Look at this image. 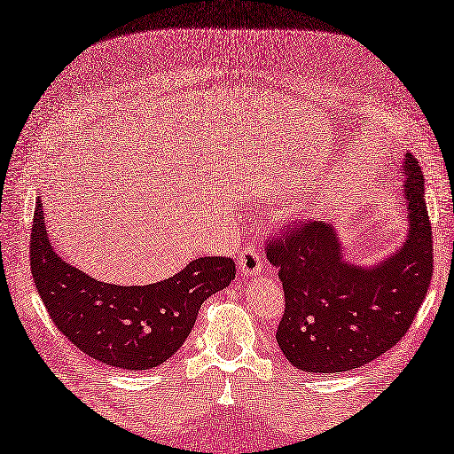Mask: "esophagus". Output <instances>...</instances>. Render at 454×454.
<instances>
[{"mask_svg":"<svg viewBox=\"0 0 454 454\" xmlns=\"http://www.w3.org/2000/svg\"><path fill=\"white\" fill-rule=\"evenodd\" d=\"M237 267H239V273L243 277H257L263 271V257L253 245H247L239 259H237Z\"/></svg>","mask_w":454,"mask_h":454,"instance_id":"34e87169","label":"esophagus"}]
</instances>
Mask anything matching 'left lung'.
Segmentation results:
<instances>
[{"label":"left lung","mask_w":454,"mask_h":454,"mask_svg":"<svg viewBox=\"0 0 454 454\" xmlns=\"http://www.w3.org/2000/svg\"><path fill=\"white\" fill-rule=\"evenodd\" d=\"M401 173L407 235L377 263L348 259L331 221L301 223L267 245L285 291L277 345L297 369L343 372L379 359L404 337L423 305L433 277L425 177L411 153Z\"/></svg>","instance_id":"left-lung-1"}]
</instances>
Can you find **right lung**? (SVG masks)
I'll use <instances>...</instances> for the list:
<instances>
[{"instance_id":"1","label":"right lung","mask_w":454,"mask_h":454,"mask_svg":"<svg viewBox=\"0 0 454 454\" xmlns=\"http://www.w3.org/2000/svg\"><path fill=\"white\" fill-rule=\"evenodd\" d=\"M43 203L31 233V273L63 335L91 359L125 371L159 367L179 351L203 301L235 279L233 259L199 257L169 279L121 287L93 279L53 251Z\"/></svg>"}]
</instances>
